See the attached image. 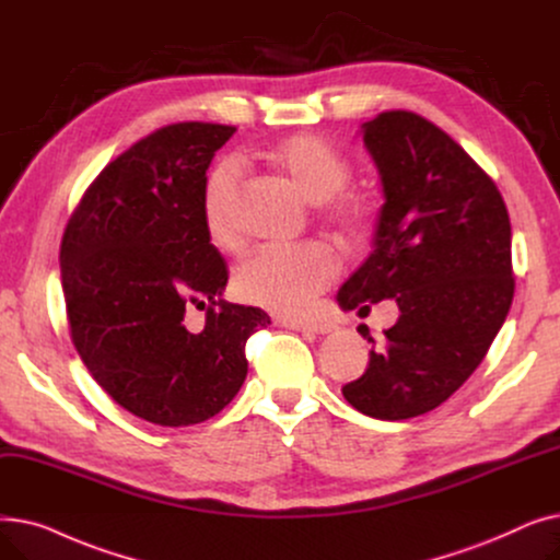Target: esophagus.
Returning a JSON list of instances; mask_svg holds the SVG:
<instances>
[{
	"mask_svg": "<svg viewBox=\"0 0 560 560\" xmlns=\"http://www.w3.org/2000/svg\"><path fill=\"white\" fill-rule=\"evenodd\" d=\"M279 325L295 331H311V334H331L338 329L334 322H325V319H279Z\"/></svg>",
	"mask_w": 560,
	"mask_h": 560,
	"instance_id": "obj_1",
	"label": "esophagus"
}]
</instances>
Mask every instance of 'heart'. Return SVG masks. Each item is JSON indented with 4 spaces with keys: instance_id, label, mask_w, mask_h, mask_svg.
<instances>
[{
    "instance_id": "b5f03b06",
    "label": "heart",
    "mask_w": 560,
    "mask_h": 560,
    "mask_svg": "<svg viewBox=\"0 0 560 560\" xmlns=\"http://www.w3.org/2000/svg\"><path fill=\"white\" fill-rule=\"evenodd\" d=\"M270 163L292 182L311 203H319L325 220L347 241H359L370 224L365 199L342 192L351 179V163L317 133H295L270 150ZM241 163L222 161L203 186V222L213 243L235 241L233 206L241 188ZM340 262L322 243L260 245L233 270V292L238 300L298 317L338 275Z\"/></svg>"
}]
</instances>
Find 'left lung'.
I'll return each instance as SVG.
<instances>
[{
	"label": "left lung",
	"mask_w": 560,
	"mask_h": 560,
	"mask_svg": "<svg viewBox=\"0 0 560 560\" xmlns=\"http://www.w3.org/2000/svg\"><path fill=\"white\" fill-rule=\"evenodd\" d=\"M384 186L374 249L338 290L342 311L395 300L399 317L372 342L345 399L376 420H408L450 399L509 315L511 220L490 176L443 129L410 110L361 127Z\"/></svg>",
	"instance_id": "obj_1"
}]
</instances>
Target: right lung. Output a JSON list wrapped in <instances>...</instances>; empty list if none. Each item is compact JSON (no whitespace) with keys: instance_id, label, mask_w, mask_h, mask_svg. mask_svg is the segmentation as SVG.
Masks as SVG:
<instances>
[{"instance_id":"obj_1","label":"right lung","mask_w":560,"mask_h":560,"mask_svg":"<svg viewBox=\"0 0 560 560\" xmlns=\"http://www.w3.org/2000/svg\"><path fill=\"white\" fill-rule=\"evenodd\" d=\"M235 127L179 122L138 140L85 190L61 243L72 342L136 418L190 427L218 416L247 376L245 342L270 315L229 304L226 262L203 222V186ZM188 305L207 306L192 335Z\"/></svg>"}]
</instances>
